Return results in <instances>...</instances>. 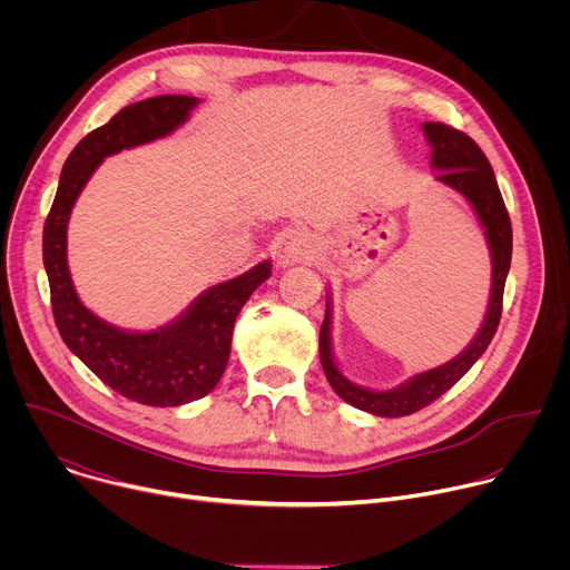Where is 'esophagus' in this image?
Instances as JSON below:
<instances>
[{"label":"esophagus","instance_id":"34e87169","mask_svg":"<svg viewBox=\"0 0 570 570\" xmlns=\"http://www.w3.org/2000/svg\"><path fill=\"white\" fill-rule=\"evenodd\" d=\"M304 250H306V246H304V243L297 238V240H293L291 246H288V257L297 259V257H302V255H304Z\"/></svg>","mask_w":570,"mask_h":570}]
</instances>
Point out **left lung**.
Wrapping results in <instances>:
<instances>
[{"label":"left lung","instance_id":"obj_1","mask_svg":"<svg viewBox=\"0 0 570 570\" xmlns=\"http://www.w3.org/2000/svg\"><path fill=\"white\" fill-rule=\"evenodd\" d=\"M424 132L433 146L431 165L440 169L438 180L460 191L471 203L484 227V236L490 240L492 253V295L478 336L460 356L435 370L413 376L411 381H405L394 390L383 392L365 390L345 379L343 372L338 370L332 354V308L327 302V315H324V322L320 327L322 370L341 399L352 403L354 409H361L379 417H405L426 409L429 403H433L438 396L451 390L471 370V365L484 354L487 347H490L499 330L503 313V291L512 262V223L490 159L484 157L480 146L466 132L453 126L426 121Z\"/></svg>","mask_w":570,"mask_h":570}]
</instances>
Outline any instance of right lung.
<instances>
[{
	"label": "right lung",
	"mask_w": 570,
	"mask_h": 570,
	"mask_svg": "<svg viewBox=\"0 0 570 570\" xmlns=\"http://www.w3.org/2000/svg\"><path fill=\"white\" fill-rule=\"evenodd\" d=\"M196 104V97L185 95L153 97L126 106L80 139L65 159L42 232V262L60 338L115 392L155 409L183 405L214 390L229 358L234 320L257 286L271 277V264L262 262L207 288L167 327L130 334L80 304L67 268V220L104 157L174 132Z\"/></svg>",
	"instance_id": "1"
}]
</instances>
